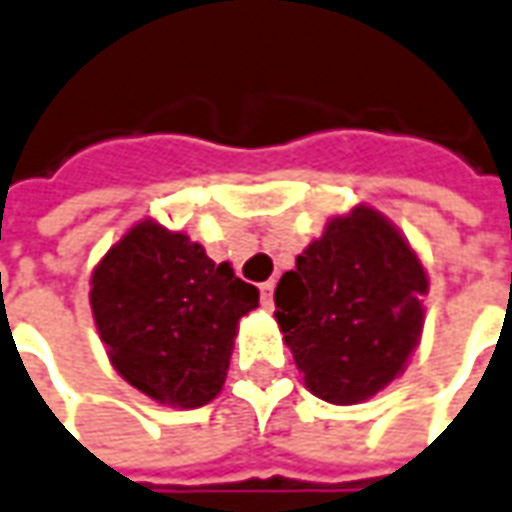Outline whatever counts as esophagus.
I'll return each mask as SVG.
<instances>
[{
    "label": "esophagus",
    "mask_w": 512,
    "mask_h": 512,
    "mask_svg": "<svg viewBox=\"0 0 512 512\" xmlns=\"http://www.w3.org/2000/svg\"><path fill=\"white\" fill-rule=\"evenodd\" d=\"M260 302H263V308H271V305H274V280L260 285Z\"/></svg>",
    "instance_id": "esophagus-1"
}]
</instances>
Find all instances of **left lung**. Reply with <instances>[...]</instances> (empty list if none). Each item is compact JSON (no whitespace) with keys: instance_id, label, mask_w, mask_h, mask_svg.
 <instances>
[{"instance_id":"8db88e82","label":"left lung","mask_w":512,"mask_h":512,"mask_svg":"<svg viewBox=\"0 0 512 512\" xmlns=\"http://www.w3.org/2000/svg\"><path fill=\"white\" fill-rule=\"evenodd\" d=\"M426 288L412 246L381 212L356 207L333 218L274 291L305 387L339 406L387 387L415 353Z\"/></svg>"}]
</instances>
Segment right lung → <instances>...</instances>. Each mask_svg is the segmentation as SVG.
<instances>
[{
    "label": "right lung",
    "mask_w": 512,
    "mask_h": 512,
    "mask_svg": "<svg viewBox=\"0 0 512 512\" xmlns=\"http://www.w3.org/2000/svg\"><path fill=\"white\" fill-rule=\"evenodd\" d=\"M257 288L182 232L142 221L92 274V314L114 370L159 403H210Z\"/></svg>",
    "instance_id": "add662e5"
}]
</instances>
